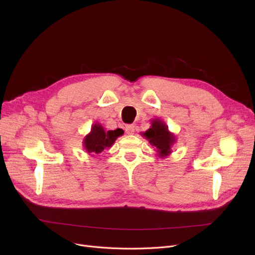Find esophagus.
I'll list each match as a JSON object with an SVG mask.
<instances>
[{"label": "esophagus", "mask_w": 255, "mask_h": 255, "mask_svg": "<svg viewBox=\"0 0 255 255\" xmlns=\"http://www.w3.org/2000/svg\"><path fill=\"white\" fill-rule=\"evenodd\" d=\"M134 130H135L134 125H127L125 127V131L127 134H133V133H134Z\"/></svg>", "instance_id": "1"}]
</instances>
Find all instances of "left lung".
I'll return each instance as SVG.
<instances>
[{"mask_svg":"<svg viewBox=\"0 0 255 255\" xmlns=\"http://www.w3.org/2000/svg\"><path fill=\"white\" fill-rule=\"evenodd\" d=\"M141 135L154 146L160 158L169 156L172 152V145L177 141L176 135L168 130V126L160 119L151 120V127L142 132Z\"/></svg>","mask_w":255,"mask_h":255,"instance_id":"1","label":"left lung"}]
</instances>
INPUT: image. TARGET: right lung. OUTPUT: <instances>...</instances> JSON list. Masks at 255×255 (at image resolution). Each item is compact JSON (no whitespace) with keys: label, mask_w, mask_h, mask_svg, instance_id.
<instances>
[{"label":"right lung","mask_w":255,"mask_h":255,"mask_svg":"<svg viewBox=\"0 0 255 255\" xmlns=\"http://www.w3.org/2000/svg\"><path fill=\"white\" fill-rule=\"evenodd\" d=\"M122 129L106 131L99 123H94L91 131L85 136L83 144L88 154H100L105 149H110L116 139L123 135Z\"/></svg>","instance_id":"obj_1"}]
</instances>
